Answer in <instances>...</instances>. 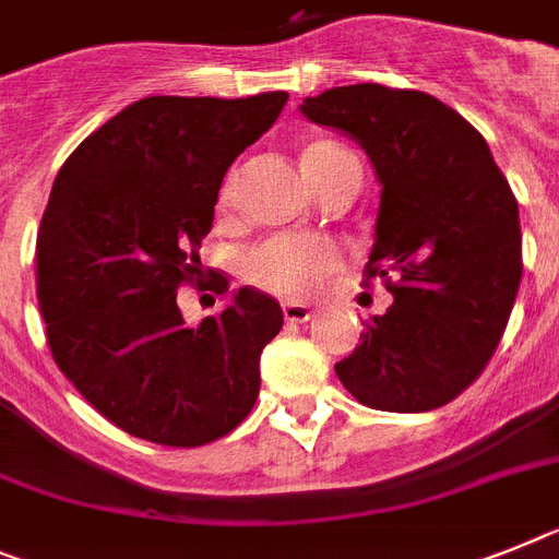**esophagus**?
<instances>
[{
	"label": "esophagus",
	"instance_id": "34e87169",
	"mask_svg": "<svg viewBox=\"0 0 559 559\" xmlns=\"http://www.w3.org/2000/svg\"><path fill=\"white\" fill-rule=\"evenodd\" d=\"M312 316H316V312H312V307H307V304H298V301L284 304V318H287L289 323H307Z\"/></svg>",
	"mask_w": 559,
	"mask_h": 559
}]
</instances>
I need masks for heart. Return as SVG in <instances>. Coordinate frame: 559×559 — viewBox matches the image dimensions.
I'll return each mask as SVG.
<instances>
[{"mask_svg":"<svg viewBox=\"0 0 559 559\" xmlns=\"http://www.w3.org/2000/svg\"><path fill=\"white\" fill-rule=\"evenodd\" d=\"M346 162H358V158L341 144L316 142L304 150V167L316 187ZM344 264L346 252L341 243L307 236L266 238L243 255V272L252 284L293 301L316 298L323 284L344 270Z\"/></svg>","mask_w":559,"mask_h":559,"instance_id":"obj_1","label":"heart"}]
</instances>
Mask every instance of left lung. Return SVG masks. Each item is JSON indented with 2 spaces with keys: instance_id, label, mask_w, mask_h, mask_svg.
<instances>
[{
  "instance_id": "1",
  "label": "left lung",
  "mask_w": 559,
  "mask_h": 559,
  "mask_svg": "<svg viewBox=\"0 0 559 559\" xmlns=\"http://www.w3.org/2000/svg\"><path fill=\"white\" fill-rule=\"evenodd\" d=\"M301 110L358 139L383 185L364 284L381 278L395 301L337 378L372 409L447 406L480 378L518 298V199L486 139L429 93L346 84Z\"/></svg>"
}]
</instances>
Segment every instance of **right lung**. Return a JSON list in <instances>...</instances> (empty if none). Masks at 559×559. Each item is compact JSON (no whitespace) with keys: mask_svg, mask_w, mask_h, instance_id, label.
<instances>
[{"mask_svg":"<svg viewBox=\"0 0 559 559\" xmlns=\"http://www.w3.org/2000/svg\"><path fill=\"white\" fill-rule=\"evenodd\" d=\"M287 93L150 96L70 153L36 238V298L48 344L79 395L133 438L195 449L255 406L261 349L284 326L278 301L241 287L187 326L178 289L224 295L201 266L224 173L272 128Z\"/></svg>","mask_w":559,"mask_h":559,"instance_id":"right-lung-1","label":"right lung"}]
</instances>
